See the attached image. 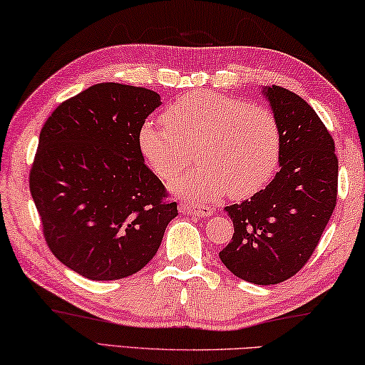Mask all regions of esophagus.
Wrapping results in <instances>:
<instances>
[{
  "label": "esophagus",
  "instance_id": "obj_1",
  "mask_svg": "<svg viewBox=\"0 0 365 365\" xmlns=\"http://www.w3.org/2000/svg\"><path fill=\"white\" fill-rule=\"evenodd\" d=\"M179 212H182L184 215H195V217H210V215H213V208L182 202V204H179Z\"/></svg>",
  "mask_w": 365,
  "mask_h": 365
}]
</instances>
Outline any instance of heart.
<instances>
[{
    "label": "heart",
    "instance_id": "obj_1",
    "mask_svg": "<svg viewBox=\"0 0 365 365\" xmlns=\"http://www.w3.org/2000/svg\"><path fill=\"white\" fill-rule=\"evenodd\" d=\"M163 123L142 124L139 150L161 179L186 170L194 152L199 165L171 182L179 195L215 200L228 190L235 199H246L278 168L282 130L264 105L208 91L192 92L173 101Z\"/></svg>",
    "mask_w": 365,
    "mask_h": 365
}]
</instances>
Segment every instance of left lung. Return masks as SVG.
<instances>
[{"label":"left lung","mask_w":365,"mask_h":365,"mask_svg":"<svg viewBox=\"0 0 365 365\" xmlns=\"http://www.w3.org/2000/svg\"><path fill=\"white\" fill-rule=\"evenodd\" d=\"M282 130L279 170L249 200L225 207L235 225L220 260L237 278L277 284L301 270L336 207L333 137L306 100L279 86L264 88Z\"/></svg>","instance_id":"1"}]
</instances>
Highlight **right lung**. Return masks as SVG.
<instances>
[{
    "mask_svg": "<svg viewBox=\"0 0 365 365\" xmlns=\"http://www.w3.org/2000/svg\"><path fill=\"white\" fill-rule=\"evenodd\" d=\"M161 105L143 87L95 83L46 119L29 178L53 255L95 282L153 259L176 202L143 163L139 130Z\"/></svg>",
    "mask_w": 365,
    "mask_h": 365,
    "instance_id": "1",
    "label": "right lung"
}]
</instances>
